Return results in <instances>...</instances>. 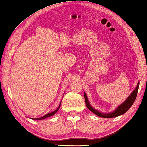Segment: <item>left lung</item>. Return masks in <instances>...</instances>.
<instances>
[{"mask_svg":"<svg viewBox=\"0 0 147 147\" xmlns=\"http://www.w3.org/2000/svg\"><path fill=\"white\" fill-rule=\"evenodd\" d=\"M139 86V82H138V84H137L136 88L135 89L131 92V93L128 96V97L126 99L125 101H124V102L122 103L121 105H119L118 107H117L115 110L111 111L109 113H102L100 111H98L97 109H94L93 106L91 105V104L89 103V101L88 100V96H87L86 93L85 92H84V98H85L86 104L87 108H88L89 110L91 111L93 113L95 114L98 117L103 118H113L116 117L120 116L121 115H123L124 113H125L130 108V107L132 106L134 101H135L137 94H138V89Z\"/></svg>","mask_w":147,"mask_h":147,"instance_id":"8db88e82","label":"left lung"}]
</instances>
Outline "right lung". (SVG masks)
Instances as JSON below:
<instances>
[{"label": "right lung", "instance_id": "right-lung-1", "mask_svg": "<svg viewBox=\"0 0 147 147\" xmlns=\"http://www.w3.org/2000/svg\"><path fill=\"white\" fill-rule=\"evenodd\" d=\"M61 104V101L60 102V103H59V106L58 107V108H57V109H56L55 110L53 111V112H51V113H47V114H46V115H45L44 116L41 117H39V118H34H34H32V119H33V120H36V121H40V120H43V119H46V118H47V117H51V116L54 115V114H55V113L57 112V111H58L59 110V108H60Z\"/></svg>", "mask_w": 147, "mask_h": 147}]
</instances>
